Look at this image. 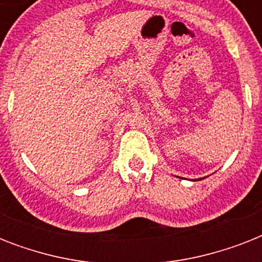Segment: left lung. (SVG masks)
Masks as SVG:
<instances>
[{
	"label": "left lung",
	"instance_id": "left-lung-1",
	"mask_svg": "<svg viewBox=\"0 0 262 262\" xmlns=\"http://www.w3.org/2000/svg\"><path fill=\"white\" fill-rule=\"evenodd\" d=\"M201 179H204V178H199V179H193V181H201Z\"/></svg>",
	"mask_w": 262,
	"mask_h": 262
}]
</instances>
